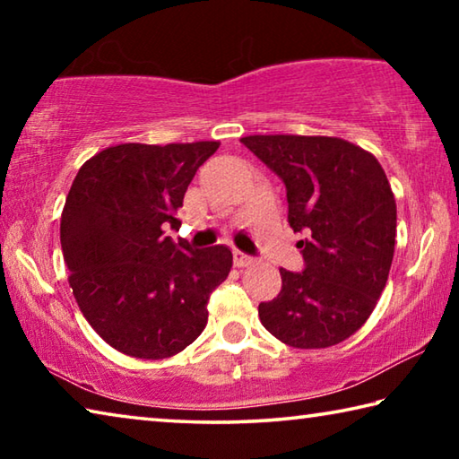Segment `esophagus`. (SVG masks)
Here are the masks:
<instances>
[{
  "mask_svg": "<svg viewBox=\"0 0 459 459\" xmlns=\"http://www.w3.org/2000/svg\"><path fill=\"white\" fill-rule=\"evenodd\" d=\"M232 259H235V265L237 267H248L255 261L251 255H245L243 251H238V248H235V251H232Z\"/></svg>",
  "mask_w": 459,
  "mask_h": 459,
  "instance_id": "34e87169",
  "label": "esophagus"
}]
</instances>
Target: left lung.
Returning a JSON list of instances; mask_svg holds the SVG:
<instances>
[{"label": "left lung", "mask_w": 459, "mask_h": 459, "mask_svg": "<svg viewBox=\"0 0 459 459\" xmlns=\"http://www.w3.org/2000/svg\"><path fill=\"white\" fill-rule=\"evenodd\" d=\"M248 150L281 178L287 221L306 238L304 271L279 269L281 291L261 324L293 348H328L368 320L394 253L397 204L377 158L340 137L248 135Z\"/></svg>", "instance_id": "8db88e82"}]
</instances>
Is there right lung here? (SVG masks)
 Returning a JSON list of instances; mask_svg holds the SVG:
<instances>
[{"label": "right lung", "instance_id": "add662e5", "mask_svg": "<svg viewBox=\"0 0 459 459\" xmlns=\"http://www.w3.org/2000/svg\"><path fill=\"white\" fill-rule=\"evenodd\" d=\"M219 145L121 143L76 174L60 219L62 255L82 316L115 351L168 359L206 328L230 248L174 243L166 229L180 227L188 184Z\"/></svg>", "mask_w": 459, "mask_h": 459}]
</instances>
